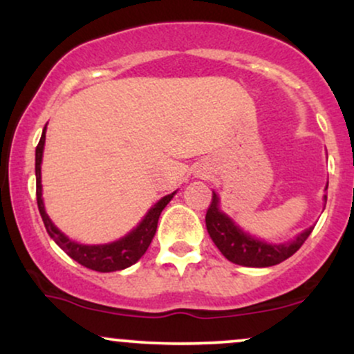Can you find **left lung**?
Segmentation results:
<instances>
[{"label": "left lung", "instance_id": "1", "mask_svg": "<svg viewBox=\"0 0 354 354\" xmlns=\"http://www.w3.org/2000/svg\"><path fill=\"white\" fill-rule=\"evenodd\" d=\"M206 230L226 259L234 265L253 268H266L283 263L303 246L313 231V228H308L295 241L284 245H270L259 241L243 233L226 214L218 209V196L214 193L206 211Z\"/></svg>", "mask_w": 354, "mask_h": 354}]
</instances>
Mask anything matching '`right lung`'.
<instances>
[{"mask_svg":"<svg viewBox=\"0 0 354 354\" xmlns=\"http://www.w3.org/2000/svg\"><path fill=\"white\" fill-rule=\"evenodd\" d=\"M46 129V128H44ZM44 129L41 140H39L38 146H36V201H38V209L41 214L44 228H46L48 234L55 239V243L61 250L64 251L70 258L78 261L80 265L84 268H89L93 271H100V273H111V271H120L124 268L135 265L138 259L141 258L148 250V246L151 245V239L156 233L158 228V219H160L161 211L165 209V206L171 201L173 194L161 198L151 209L148 211L143 221L140 223L136 230H133L131 233L126 234L124 238L118 239L115 243H109V245H80V243L71 241L70 238L64 236L61 231L56 228L51 223V219L48 218L46 211H44L43 198H41V158H43V148H44Z\"/></svg>","mask_w":354,"mask_h":354,"instance_id":"obj_1","label":"right lung"}]
</instances>
